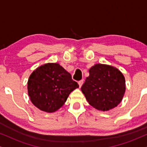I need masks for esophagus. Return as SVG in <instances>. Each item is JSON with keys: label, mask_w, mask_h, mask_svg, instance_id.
I'll return each mask as SVG.
<instances>
[{"label": "esophagus", "mask_w": 147, "mask_h": 147, "mask_svg": "<svg viewBox=\"0 0 147 147\" xmlns=\"http://www.w3.org/2000/svg\"><path fill=\"white\" fill-rule=\"evenodd\" d=\"M78 83H79V87H81V86H82V85L83 84V80H81V81H79V82H78Z\"/></svg>", "instance_id": "esophagus-1"}]
</instances>
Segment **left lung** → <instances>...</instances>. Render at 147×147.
Instances as JSON below:
<instances>
[{"instance_id":"left-lung-1","label":"left lung","mask_w":147,"mask_h":147,"mask_svg":"<svg viewBox=\"0 0 147 147\" xmlns=\"http://www.w3.org/2000/svg\"><path fill=\"white\" fill-rule=\"evenodd\" d=\"M81 91L89 104L99 111H109L121 102L125 91L123 74L117 68L98 64L90 68Z\"/></svg>"}]
</instances>
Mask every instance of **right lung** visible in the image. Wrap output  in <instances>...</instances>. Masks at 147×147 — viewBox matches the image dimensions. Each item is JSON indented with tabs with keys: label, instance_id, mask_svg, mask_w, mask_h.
<instances>
[{
	"label": "right lung",
	"instance_id": "obj_1",
	"mask_svg": "<svg viewBox=\"0 0 147 147\" xmlns=\"http://www.w3.org/2000/svg\"><path fill=\"white\" fill-rule=\"evenodd\" d=\"M79 87L71 75L57 63L37 68L30 76L28 92L33 105L42 111L53 113L65 103L74 90Z\"/></svg>",
	"mask_w": 147,
	"mask_h": 147
}]
</instances>
